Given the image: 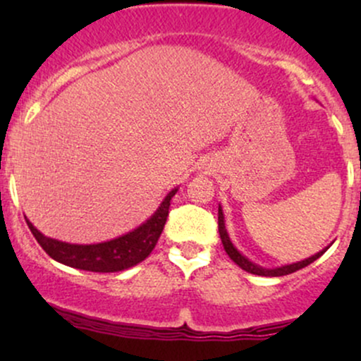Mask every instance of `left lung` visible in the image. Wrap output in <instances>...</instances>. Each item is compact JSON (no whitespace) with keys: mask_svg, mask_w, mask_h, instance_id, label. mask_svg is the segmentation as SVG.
Masks as SVG:
<instances>
[{"mask_svg":"<svg viewBox=\"0 0 361 361\" xmlns=\"http://www.w3.org/2000/svg\"><path fill=\"white\" fill-rule=\"evenodd\" d=\"M219 234H221L224 250H226L227 255H229V258L233 259L239 268H243L244 271L252 273V275H259V276H283V275H290V273L300 270V268H305V267H307V264L314 263V261H316L317 258H321V256L327 251V247H329V246H327L322 251H319V252H316V255L310 256V258L297 261V263L283 264V267H276V268H263V267H259V264L252 263V261L247 259L244 255H241V252L238 251V247H235L234 244H233V241H231L229 234H227V229H226V222H224V212H222V207L221 205H219Z\"/></svg>","mask_w":361,"mask_h":361,"instance_id":"8db88e82","label":"left lung"}]
</instances>
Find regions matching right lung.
I'll return each instance as SVG.
<instances>
[{"label": "right lung", "mask_w": 361, "mask_h": 361, "mask_svg": "<svg viewBox=\"0 0 361 361\" xmlns=\"http://www.w3.org/2000/svg\"><path fill=\"white\" fill-rule=\"evenodd\" d=\"M176 192L178 188H173L146 222L140 224L130 233L118 235V238L105 243L71 244L57 241V239L47 238L40 231H37L34 224L28 219L27 224L37 243L42 246V250L52 259L59 261L66 267L97 273L123 271L146 259L151 255V251L154 250L157 239H159L164 229V224H166L171 198L175 197Z\"/></svg>", "instance_id": "add662e5"}]
</instances>
